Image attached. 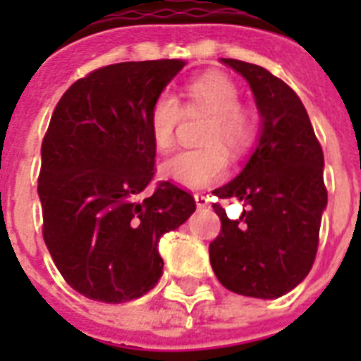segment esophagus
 Instances as JSON below:
<instances>
[{"mask_svg": "<svg viewBox=\"0 0 361 361\" xmlns=\"http://www.w3.org/2000/svg\"><path fill=\"white\" fill-rule=\"evenodd\" d=\"M195 202H197V208H206L209 204V198L200 195V192H197V195H195Z\"/></svg>", "mask_w": 361, "mask_h": 361, "instance_id": "esophagus-1", "label": "esophagus"}]
</instances>
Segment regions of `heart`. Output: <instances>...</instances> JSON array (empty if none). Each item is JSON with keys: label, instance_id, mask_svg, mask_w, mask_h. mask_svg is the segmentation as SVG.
Instances as JSON below:
<instances>
[{"label": "heart", "instance_id": "b5f03b06", "mask_svg": "<svg viewBox=\"0 0 361 361\" xmlns=\"http://www.w3.org/2000/svg\"><path fill=\"white\" fill-rule=\"evenodd\" d=\"M187 110L212 116L202 142L208 147L183 149L161 164V174L185 189H202L226 172L228 157H241L255 140V121L240 109V90L225 75H204L187 86ZM181 104L174 93L163 92L149 112V135L157 149L164 152L174 142L181 120ZM225 147L224 150L222 147Z\"/></svg>", "mask_w": 361, "mask_h": 361}]
</instances>
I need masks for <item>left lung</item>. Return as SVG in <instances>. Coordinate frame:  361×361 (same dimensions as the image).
<instances>
[{"mask_svg":"<svg viewBox=\"0 0 361 361\" xmlns=\"http://www.w3.org/2000/svg\"><path fill=\"white\" fill-rule=\"evenodd\" d=\"M247 80L260 116L257 146L243 170L215 189L236 197L240 219H221L209 243V262L225 288L241 296L274 300L296 288L314 262L320 219L328 204L324 153L300 97L260 65L221 58Z\"/></svg>","mask_w":361,"mask_h":361,"instance_id":"left-lung-1","label":"left lung"}]
</instances>
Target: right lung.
I'll return each mask as SVG.
<instances>
[{
  "mask_svg": "<svg viewBox=\"0 0 361 361\" xmlns=\"http://www.w3.org/2000/svg\"><path fill=\"white\" fill-rule=\"evenodd\" d=\"M185 61H125L93 71L59 99L41 147L42 236L82 296L123 303L163 275L159 238L195 212L189 192L153 178L149 112Z\"/></svg>",
  "mask_w": 361,
  "mask_h": 361,
  "instance_id": "right-lung-1",
  "label": "right lung"
}]
</instances>
